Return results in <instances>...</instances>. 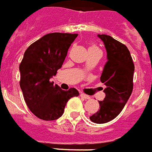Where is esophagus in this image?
<instances>
[{"instance_id": "esophagus-1", "label": "esophagus", "mask_w": 152, "mask_h": 152, "mask_svg": "<svg viewBox=\"0 0 152 152\" xmlns=\"http://www.w3.org/2000/svg\"><path fill=\"white\" fill-rule=\"evenodd\" d=\"M80 96H81V97H82V98H84V99H90V96L88 95H86V94H84V93H81L80 94Z\"/></svg>"}]
</instances>
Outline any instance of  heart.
Segmentation results:
<instances>
[{
	"instance_id": "heart-1",
	"label": "heart",
	"mask_w": 152,
	"mask_h": 152,
	"mask_svg": "<svg viewBox=\"0 0 152 152\" xmlns=\"http://www.w3.org/2000/svg\"><path fill=\"white\" fill-rule=\"evenodd\" d=\"M92 47H94V46H92Z\"/></svg>"
}]
</instances>
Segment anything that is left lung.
Wrapping results in <instances>:
<instances>
[{"mask_svg": "<svg viewBox=\"0 0 152 152\" xmlns=\"http://www.w3.org/2000/svg\"><path fill=\"white\" fill-rule=\"evenodd\" d=\"M104 42L107 61L100 76L106 86L105 98L99 101V110L89 117L92 122L102 124L116 118L129 99L133 88L134 64L125 45L106 34H98Z\"/></svg>", "mask_w": 152, "mask_h": 152, "instance_id": "obj_1", "label": "left lung"}]
</instances>
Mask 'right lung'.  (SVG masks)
I'll return each mask as SVG.
<instances>
[{
  "label": "right lung",
  "mask_w": 152,
  "mask_h": 152,
  "mask_svg": "<svg viewBox=\"0 0 152 152\" xmlns=\"http://www.w3.org/2000/svg\"><path fill=\"white\" fill-rule=\"evenodd\" d=\"M77 34L52 33L30 45L19 65L20 88L31 112L45 121L58 119L66 103L79 95L75 88L64 91L51 82L61 68Z\"/></svg>",
  "instance_id": "right-lung-1"
}]
</instances>
